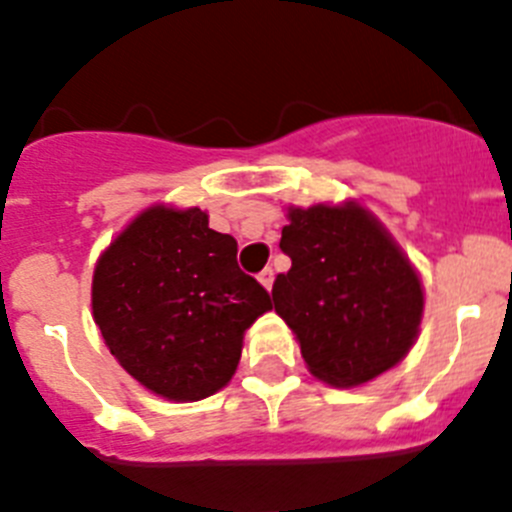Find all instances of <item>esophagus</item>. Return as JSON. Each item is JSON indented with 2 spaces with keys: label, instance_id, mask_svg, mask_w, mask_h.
<instances>
[{
  "label": "esophagus",
  "instance_id": "1",
  "mask_svg": "<svg viewBox=\"0 0 512 512\" xmlns=\"http://www.w3.org/2000/svg\"><path fill=\"white\" fill-rule=\"evenodd\" d=\"M259 282L264 284V289H269V292H271V287H274V269H264V271H261Z\"/></svg>",
  "mask_w": 512,
  "mask_h": 512
}]
</instances>
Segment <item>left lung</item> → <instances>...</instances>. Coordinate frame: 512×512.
Segmentation results:
<instances>
[{
  "label": "left lung",
  "mask_w": 512,
  "mask_h": 512,
  "mask_svg": "<svg viewBox=\"0 0 512 512\" xmlns=\"http://www.w3.org/2000/svg\"><path fill=\"white\" fill-rule=\"evenodd\" d=\"M279 248L292 269L271 297L302 359L330 387H359L400 364L418 341L425 292L390 230L361 202L287 207Z\"/></svg>",
  "instance_id": "1"
}]
</instances>
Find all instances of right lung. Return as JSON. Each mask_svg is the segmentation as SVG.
Here are the masks:
<instances>
[{"label": "right lung", "instance_id": "obj_1", "mask_svg": "<svg viewBox=\"0 0 512 512\" xmlns=\"http://www.w3.org/2000/svg\"><path fill=\"white\" fill-rule=\"evenodd\" d=\"M200 207L151 205L99 253L92 315L117 364L148 392L197 402L233 379L271 297Z\"/></svg>", "mask_w": 512, "mask_h": 512}]
</instances>
